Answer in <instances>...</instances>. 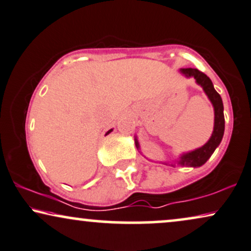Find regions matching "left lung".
I'll use <instances>...</instances> for the list:
<instances>
[{"label":"left lung","mask_w":251,"mask_h":251,"mask_svg":"<svg viewBox=\"0 0 251 251\" xmlns=\"http://www.w3.org/2000/svg\"><path fill=\"white\" fill-rule=\"evenodd\" d=\"M183 75L186 77H195L197 83H198L207 95L208 100L213 104L214 107V128L213 133H212L210 140L201 148H197L195 151H189V153H184L179 156L177 164L182 167H201L204 164L211 155L214 153L215 148L220 145L221 140H223L224 132H225V117H224V104L223 100H221L220 95L217 93L212 83L211 78L204 73L198 71L196 68H182L179 71ZM135 146L136 148H140L138 140L135 139ZM175 166V164H171Z\"/></svg>","instance_id":"obj_1"}]
</instances>
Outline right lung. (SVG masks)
<instances>
[{
    "mask_svg": "<svg viewBox=\"0 0 251 251\" xmlns=\"http://www.w3.org/2000/svg\"><path fill=\"white\" fill-rule=\"evenodd\" d=\"M110 132H112V129H110V131H107V132H106V135H107V134H109V133H110Z\"/></svg>",
    "mask_w": 251,
    "mask_h": 251,
    "instance_id": "1",
    "label": "right lung"
}]
</instances>
